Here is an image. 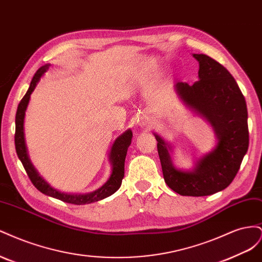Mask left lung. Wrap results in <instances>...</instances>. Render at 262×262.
Wrapping results in <instances>:
<instances>
[{
  "label": "left lung",
  "mask_w": 262,
  "mask_h": 262,
  "mask_svg": "<svg viewBox=\"0 0 262 262\" xmlns=\"http://www.w3.org/2000/svg\"><path fill=\"white\" fill-rule=\"evenodd\" d=\"M192 55L199 62V81L177 82L173 87L179 99L211 124L216 144L196 158L192 168L180 169L172 163L171 145L154 136L167 186L180 195L203 196L227 188L238 171L249 145L248 113L232 74L207 54Z\"/></svg>",
  "instance_id": "1"
}]
</instances>
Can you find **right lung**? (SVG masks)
Returning <instances> with one entry per match:
<instances>
[{
    "instance_id": "obj_1",
    "label": "right lung",
    "mask_w": 262,
    "mask_h": 262,
    "mask_svg": "<svg viewBox=\"0 0 262 262\" xmlns=\"http://www.w3.org/2000/svg\"><path fill=\"white\" fill-rule=\"evenodd\" d=\"M49 67L50 64H45L37 71L33 80L30 82L27 93L23 97L17 107L16 117H15V125H16V128H15V148H16L17 156L31 182L43 194L55 198V199H59L63 202L76 205L97 202L114 194L121 186L122 178L124 176V161L126 152H128V147L131 144L132 131L130 129L126 130L114 141L109 152V162L112 164V173H110L108 180L100 188L89 193H67L61 192L59 190L51 187L48 182L39 175L35 166L30 162L26 147L25 134H24V120H25V114L30 100V95L35 91L37 84L40 81L41 76L48 71Z\"/></svg>"
}]
</instances>
